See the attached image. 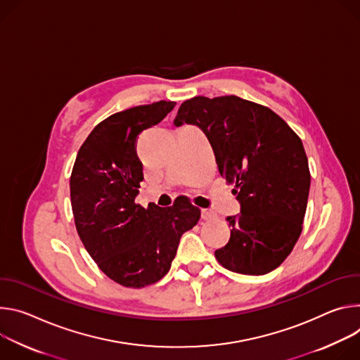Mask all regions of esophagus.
Wrapping results in <instances>:
<instances>
[{"label":"esophagus","mask_w":360,"mask_h":360,"mask_svg":"<svg viewBox=\"0 0 360 360\" xmlns=\"http://www.w3.org/2000/svg\"><path fill=\"white\" fill-rule=\"evenodd\" d=\"M216 217H217V214L213 210H207V209L202 210V219L203 220H214Z\"/></svg>","instance_id":"1"}]
</instances>
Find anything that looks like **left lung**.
Wrapping results in <instances>:
<instances>
[{
    "instance_id": "obj_1",
    "label": "left lung",
    "mask_w": 360,
    "mask_h": 360,
    "mask_svg": "<svg viewBox=\"0 0 360 360\" xmlns=\"http://www.w3.org/2000/svg\"><path fill=\"white\" fill-rule=\"evenodd\" d=\"M183 123L205 131L242 206L227 217L230 240L214 252L217 262L250 276L274 270L299 240L307 207L310 170L300 137L269 107L236 96L186 100L174 120Z\"/></svg>"
}]
</instances>
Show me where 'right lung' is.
<instances>
[{
  "instance_id": "1",
  "label": "right lung",
  "mask_w": 360,
  "mask_h": 360,
  "mask_svg": "<svg viewBox=\"0 0 360 360\" xmlns=\"http://www.w3.org/2000/svg\"><path fill=\"white\" fill-rule=\"evenodd\" d=\"M174 105L157 101L107 117L79 147L72 166L77 233L100 270L124 288L158 282L170 270L183 233L200 220V209L184 195L167 209L134 202L144 179L137 139Z\"/></svg>"
}]
</instances>
